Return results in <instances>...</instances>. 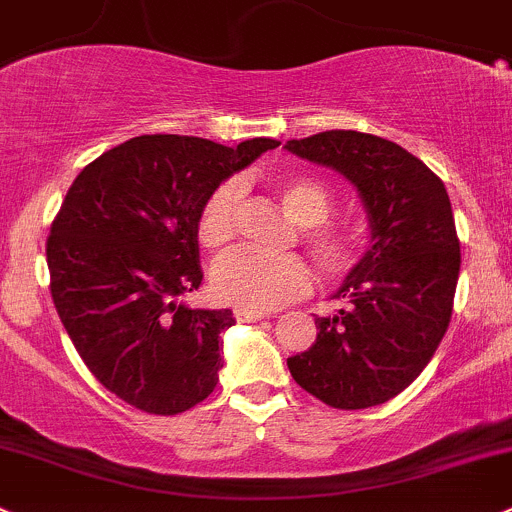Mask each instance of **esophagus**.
<instances>
[{
  "mask_svg": "<svg viewBox=\"0 0 512 512\" xmlns=\"http://www.w3.org/2000/svg\"><path fill=\"white\" fill-rule=\"evenodd\" d=\"M234 318L241 320V323H256V320L268 318V313H261V310H249V308H234Z\"/></svg>",
  "mask_w": 512,
  "mask_h": 512,
  "instance_id": "esophagus-1",
  "label": "esophagus"
}]
</instances>
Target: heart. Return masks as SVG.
Masks as SVG:
<instances>
[{
	"label": "heart",
	"instance_id": "heart-1",
	"mask_svg": "<svg viewBox=\"0 0 512 512\" xmlns=\"http://www.w3.org/2000/svg\"><path fill=\"white\" fill-rule=\"evenodd\" d=\"M283 207L300 224V241L320 273L335 278L350 271L360 256L357 234L330 221L335 197L318 177L295 175L276 182ZM241 219L239 179H224L202 202L197 214V241L207 251H221L236 239ZM212 288L217 298L236 308L273 310L310 288V271L298 256H268L254 249L226 254L214 266Z\"/></svg>",
	"mask_w": 512,
	"mask_h": 512
}]
</instances>
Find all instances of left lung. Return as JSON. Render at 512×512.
Returning <instances> with one entry per match:
<instances>
[{
	"label": "left lung",
	"mask_w": 512,
	"mask_h": 512,
	"mask_svg": "<svg viewBox=\"0 0 512 512\" xmlns=\"http://www.w3.org/2000/svg\"><path fill=\"white\" fill-rule=\"evenodd\" d=\"M286 147L350 179L372 226L370 251L335 293L350 308L315 318L318 337L288 370L328 407H377L419 377L449 330L461 268L451 199L419 157L377 135L325 130Z\"/></svg>",
	"instance_id": "left-lung-1"
}]
</instances>
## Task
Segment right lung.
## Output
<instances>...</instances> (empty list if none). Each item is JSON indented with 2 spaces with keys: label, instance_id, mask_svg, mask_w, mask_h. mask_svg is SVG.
I'll use <instances>...</instances> for the list:
<instances>
[{
  "label": "right lung",
  "instance_id": "obj_1",
  "mask_svg": "<svg viewBox=\"0 0 512 512\" xmlns=\"http://www.w3.org/2000/svg\"><path fill=\"white\" fill-rule=\"evenodd\" d=\"M278 145L140 135L68 187L46 239L51 298L93 377L130 407L179 414L217 387L234 315L177 300L202 286L197 214L217 184Z\"/></svg>",
  "mask_w": 512,
  "mask_h": 512
}]
</instances>
